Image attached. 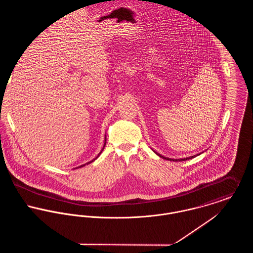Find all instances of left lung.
Masks as SVG:
<instances>
[{
    "label": "left lung",
    "instance_id": "1",
    "mask_svg": "<svg viewBox=\"0 0 253 253\" xmlns=\"http://www.w3.org/2000/svg\"><path fill=\"white\" fill-rule=\"evenodd\" d=\"M157 155H159V154H157ZM161 158H163V159H166V160H169V161H174V162H177V161H186V160H190V159H192V158H195L196 156H192V157H189V158H186V159H178V160H173V159H169V158H166V157H163V156H161V155H159Z\"/></svg>",
    "mask_w": 253,
    "mask_h": 253
}]
</instances>
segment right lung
<instances>
[{"mask_svg":"<svg viewBox=\"0 0 253 253\" xmlns=\"http://www.w3.org/2000/svg\"><path fill=\"white\" fill-rule=\"evenodd\" d=\"M105 141H106V140H105ZM105 145H106V142H105V143H104V146H103V147H105ZM103 149H104V148H103ZM103 149H102V151H103ZM102 151H101V152H100V153H99V154H98V156H97V157H96V158H98V157H99V155H100V154H101V153H102ZM96 158H95V159H96ZM95 159H94V160H95ZM94 160H92V161H91V162H93V161H94ZM91 162H89V163H87V164H90V163H91ZM87 164H86V165H87ZM84 165H83V166H81V167H80V168H82V167H84Z\"/></svg>","mask_w":253,"mask_h":253,"instance_id":"right-lung-1","label":"right lung"}]
</instances>
